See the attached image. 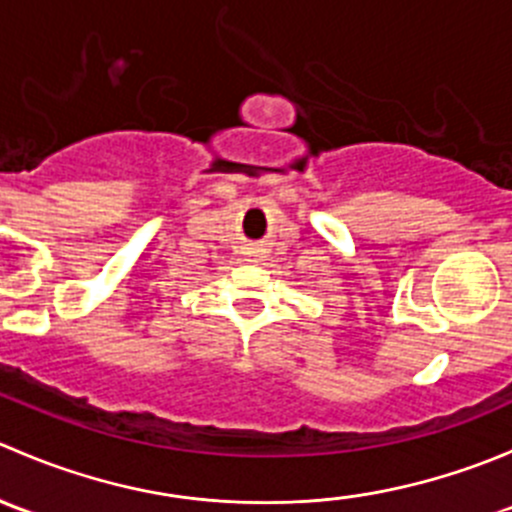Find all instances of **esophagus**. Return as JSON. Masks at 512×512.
<instances>
[{
  "label": "esophagus",
  "instance_id": "34e87169",
  "mask_svg": "<svg viewBox=\"0 0 512 512\" xmlns=\"http://www.w3.org/2000/svg\"><path fill=\"white\" fill-rule=\"evenodd\" d=\"M247 255H250L252 257V260H260V257H262V250H260V247H250V250H247Z\"/></svg>",
  "mask_w": 512,
  "mask_h": 512
}]
</instances>
